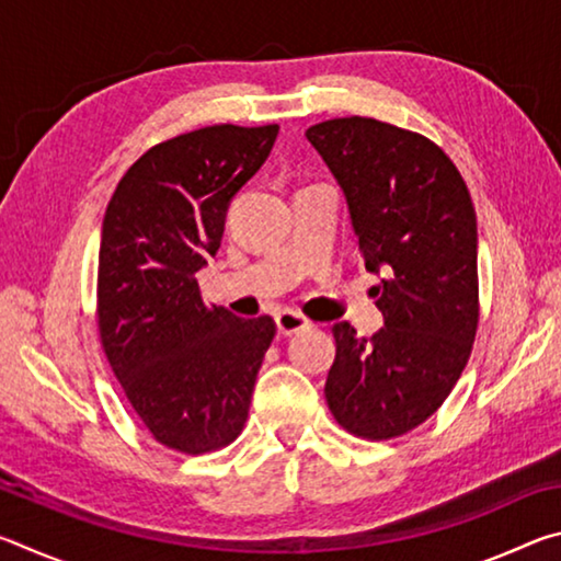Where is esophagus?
Listing matches in <instances>:
<instances>
[{"label": "esophagus", "instance_id": "obj_1", "mask_svg": "<svg viewBox=\"0 0 561 561\" xmlns=\"http://www.w3.org/2000/svg\"><path fill=\"white\" fill-rule=\"evenodd\" d=\"M274 321H277V331L282 336H291V334H299V331L309 329L311 321L299 314V311H291V309H282L277 317H274Z\"/></svg>", "mask_w": 561, "mask_h": 561}]
</instances>
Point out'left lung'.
I'll return each instance as SVG.
<instances>
[{
	"label": "left lung",
	"instance_id": "obj_1",
	"mask_svg": "<svg viewBox=\"0 0 561 561\" xmlns=\"http://www.w3.org/2000/svg\"><path fill=\"white\" fill-rule=\"evenodd\" d=\"M309 144L348 203L383 324L371 339L331 327L327 403L364 440L411 433L438 411L468 364L480 321L478 222L468 185L421 133L348 116L317 123Z\"/></svg>",
	"mask_w": 561,
	"mask_h": 561
}]
</instances>
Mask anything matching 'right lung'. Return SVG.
<instances>
[{
	"mask_svg": "<svg viewBox=\"0 0 561 561\" xmlns=\"http://www.w3.org/2000/svg\"><path fill=\"white\" fill-rule=\"evenodd\" d=\"M279 126L232 123L146 150L113 193L99 250L103 354L133 411L170 450L203 455L242 433L277 324L207 307L197 284L227 205L267 160Z\"/></svg>",
	"mask_w": 561,
	"mask_h": 561,
	"instance_id": "right-lung-1",
	"label": "right lung"
}]
</instances>
